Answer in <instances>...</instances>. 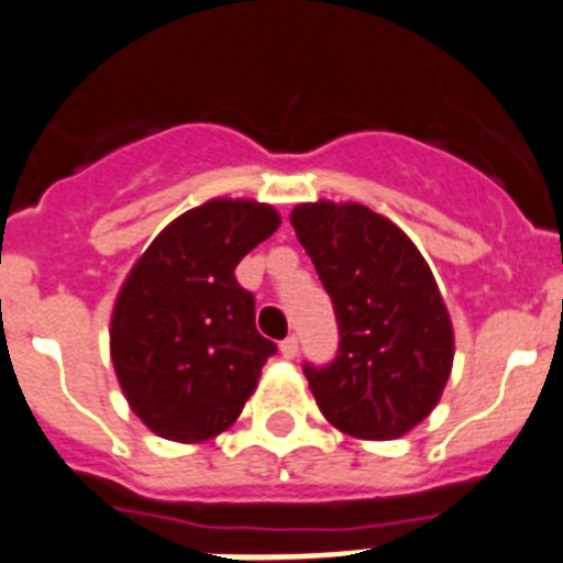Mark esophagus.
I'll use <instances>...</instances> for the list:
<instances>
[{
    "mask_svg": "<svg viewBox=\"0 0 563 563\" xmlns=\"http://www.w3.org/2000/svg\"><path fill=\"white\" fill-rule=\"evenodd\" d=\"M278 351H282V356L285 358H296L298 356V336H287V340L278 345Z\"/></svg>",
    "mask_w": 563,
    "mask_h": 563,
    "instance_id": "1",
    "label": "esophagus"
}]
</instances>
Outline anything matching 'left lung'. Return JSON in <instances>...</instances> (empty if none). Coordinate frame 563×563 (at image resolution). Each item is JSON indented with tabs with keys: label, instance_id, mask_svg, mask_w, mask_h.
Wrapping results in <instances>:
<instances>
[{
	"label": "left lung",
	"instance_id": "1",
	"mask_svg": "<svg viewBox=\"0 0 563 563\" xmlns=\"http://www.w3.org/2000/svg\"><path fill=\"white\" fill-rule=\"evenodd\" d=\"M334 303L331 365H303L325 420L356 439H395L426 420L453 367V325L417 245L362 205L314 201L290 216Z\"/></svg>",
	"mask_w": 563,
	"mask_h": 563
}]
</instances>
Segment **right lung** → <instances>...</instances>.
I'll return each instance as SVG.
<instances>
[{"label": "right lung", "mask_w": 563, "mask_h": 563, "mask_svg": "<svg viewBox=\"0 0 563 563\" xmlns=\"http://www.w3.org/2000/svg\"><path fill=\"white\" fill-rule=\"evenodd\" d=\"M278 223L267 205L212 198L170 221L126 276L110 320L112 367L163 439L192 445L227 431L276 353L234 267Z\"/></svg>", "instance_id": "obj_1"}]
</instances>
